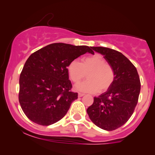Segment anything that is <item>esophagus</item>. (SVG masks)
<instances>
[{
    "mask_svg": "<svg viewBox=\"0 0 155 155\" xmlns=\"http://www.w3.org/2000/svg\"><path fill=\"white\" fill-rule=\"evenodd\" d=\"M78 95H79V97H82V96L84 95V94L81 93V92H79V94H78Z\"/></svg>",
    "mask_w": 155,
    "mask_h": 155,
    "instance_id": "1",
    "label": "esophagus"
}]
</instances>
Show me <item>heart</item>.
Segmentation results:
<instances>
[{
  "label": "heart",
  "instance_id": "heart-1",
  "mask_svg": "<svg viewBox=\"0 0 155 155\" xmlns=\"http://www.w3.org/2000/svg\"><path fill=\"white\" fill-rule=\"evenodd\" d=\"M67 71L70 79L78 84L87 76V80L76 85V89L87 92H104L110 88L115 79L113 67L99 54L84 57L81 63L73 60Z\"/></svg>",
  "mask_w": 155,
  "mask_h": 155
}]
</instances>
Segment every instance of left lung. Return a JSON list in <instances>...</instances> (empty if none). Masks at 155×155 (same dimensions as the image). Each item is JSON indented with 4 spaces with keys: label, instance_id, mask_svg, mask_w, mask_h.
<instances>
[{
    "label": "left lung",
    "instance_id": "obj_1",
    "mask_svg": "<svg viewBox=\"0 0 155 155\" xmlns=\"http://www.w3.org/2000/svg\"><path fill=\"white\" fill-rule=\"evenodd\" d=\"M92 49L104 55L113 67L115 79L107 91L94 97L93 104L87 112L96 126L114 130L125 124L132 116L140 94V78L136 68L120 51L102 47Z\"/></svg>",
    "mask_w": 155,
    "mask_h": 155
}]
</instances>
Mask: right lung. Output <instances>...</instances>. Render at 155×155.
I'll return each instance as SVG.
<instances>
[{
	"mask_svg": "<svg viewBox=\"0 0 155 155\" xmlns=\"http://www.w3.org/2000/svg\"><path fill=\"white\" fill-rule=\"evenodd\" d=\"M87 46L54 43L35 51L25 63L19 76V101L29 120L48 126L66 114L72 102L78 98L72 92L67 67L87 52Z\"/></svg>",
	"mask_w": 155,
	"mask_h": 155,
	"instance_id": "1",
	"label": "right lung"
}]
</instances>
